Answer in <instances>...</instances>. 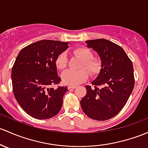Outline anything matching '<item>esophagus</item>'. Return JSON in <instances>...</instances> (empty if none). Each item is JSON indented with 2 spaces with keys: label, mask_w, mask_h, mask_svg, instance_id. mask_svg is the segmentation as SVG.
<instances>
[{
  "label": "esophagus",
  "mask_w": 148,
  "mask_h": 148,
  "mask_svg": "<svg viewBox=\"0 0 148 148\" xmlns=\"http://www.w3.org/2000/svg\"><path fill=\"white\" fill-rule=\"evenodd\" d=\"M77 86H74V85H69V86H68V88H69V89H74V88H77Z\"/></svg>",
  "instance_id": "obj_1"
}]
</instances>
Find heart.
Wrapping results in <instances>:
<instances>
[{
  "label": "heart",
  "mask_w": 148,
  "mask_h": 148,
  "mask_svg": "<svg viewBox=\"0 0 148 148\" xmlns=\"http://www.w3.org/2000/svg\"><path fill=\"white\" fill-rule=\"evenodd\" d=\"M74 53L82 61L80 69L78 71L66 70L62 74V79L65 84L77 85L84 82L88 77V72L92 76L97 75L101 69L102 63L99 59L93 57V54L88 48L81 47L74 49ZM56 66L58 69H64L67 65V55L62 52L57 56L55 60ZM87 69L88 72L86 70Z\"/></svg>",
  "instance_id": "obj_1"
}]
</instances>
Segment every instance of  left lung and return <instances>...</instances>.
<instances>
[{"label": "left lung", "instance_id": "left-lung-1", "mask_svg": "<svg viewBox=\"0 0 148 148\" xmlns=\"http://www.w3.org/2000/svg\"><path fill=\"white\" fill-rule=\"evenodd\" d=\"M88 48L99 54L101 69L86 85V94L81 100L82 110L90 119L106 121L114 117L125 105L135 84L133 66L121 47L106 39L87 40ZM97 86H102L99 89Z\"/></svg>", "mask_w": 148, "mask_h": 148}]
</instances>
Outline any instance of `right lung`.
Instances as JSON below:
<instances>
[{
	"instance_id": "right-lung-1",
	"label": "right lung",
	"mask_w": 148,
	"mask_h": 148,
	"mask_svg": "<svg viewBox=\"0 0 148 148\" xmlns=\"http://www.w3.org/2000/svg\"><path fill=\"white\" fill-rule=\"evenodd\" d=\"M69 42L43 40L23 48L12 68V84L17 102L35 119H48L61 110L67 86L58 84L55 60Z\"/></svg>"
}]
</instances>
